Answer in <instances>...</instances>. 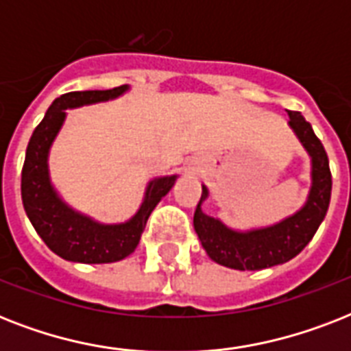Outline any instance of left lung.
<instances>
[{
  "mask_svg": "<svg viewBox=\"0 0 351 351\" xmlns=\"http://www.w3.org/2000/svg\"><path fill=\"white\" fill-rule=\"evenodd\" d=\"M288 125L304 147L311 162V186L302 208L280 222L264 228L233 230L222 220L206 215L202 204L209 198V189L202 186V197L197 206L193 226L202 247L220 266L256 271L284 264L297 256L313 239L326 217L332 197V173L328 154L311 125L297 111H288Z\"/></svg>",
  "mask_w": 351,
  "mask_h": 351,
  "instance_id": "obj_1",
  "label": "left lung"
}]
</instances>
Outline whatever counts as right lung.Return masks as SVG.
Here are the masks:
<instances>
[{
    "instance_id": "obj_1",
    "label": "right lung",
    "mask_w": 351,
    "mask_h": 351,
    "mask_svg": "<svg viewBox=\"0 0 351 351\" xmlns=\"http://www.w3.org/2000/svg\"><path fill=\"white\" fill-rule=\"evenodd\" d=\"M129 85L107 90H76L52 101L27 145L21 171V200L36 233L65 261L82 264H109L125 258L136 250L149 215L175 186L178 175L158 176L147 182L143 200L131 219L120 224H104L71 208L56 191L49 171V154L67 109L93 106L125 95Z\"/></svg>"
}]
</instances>
